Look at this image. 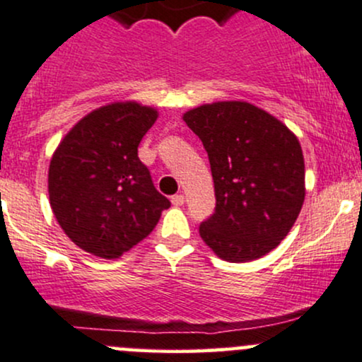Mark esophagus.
I'll list each match as a JSON object with an SVG mask.
<instances>
[{"label":"esophagus","mask_w":362,"mask_h":362,"mask_svg":"<svg viewBox=\"0 0 362 362\" xmlns=\"http://www.w3.org/2000/svg\"><path fill=\"white\" fill-rule=\"evenodd\" d=\"M185 203V197L182 196V194H177V196H173L171 197V204H173V206H182V204Z\"/></svg>","instance_id":"1"}]
</instances>
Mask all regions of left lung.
Here are the masks:
<instances>
[{"instance_id":"8db88e82","label":"left lung","mask_w":362,"mask_h":362,"mask_svg":"<svg viewBox=\"0 0 362 362\" xmlns=\"http://www.w3.org/2000/svg\"><path fill=\"white\" fill-rule=\"evenodd\" d=\"M182 117L208 152L215 185V213L199 226L203 241L234 264L267 255L291 230L305 199L296 135L243 100L203 104Z\"/></svg>"}]
</instances>
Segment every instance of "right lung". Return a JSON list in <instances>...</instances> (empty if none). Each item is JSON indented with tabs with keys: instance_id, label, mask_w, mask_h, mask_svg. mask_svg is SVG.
<instances>
[{
	"instance_id": "add662e5",
	"label": "right lung",
	"mask_w": 362,
	"mask_h": 362,
	"mask_svg": "<svg viewBox=\"0 0 362 362\" xmlns=\"http://www.w3.org/2000/svg\"><path fill=\"white\" fill-rule=\"evenodd\" d=\"M158 109L112 102L86 114L60 140L48 168V194L67 238L112 260L154 230L170 201L156 191L139 144Z\"/></svg>"
}]
</instances>
